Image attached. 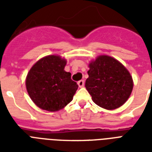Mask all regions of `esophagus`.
Wrapping results in <instances>:
<instances>
[{
  "instance_id": "obj_1",
  "label": "esophagus",
  "mask_w": 152,
  "mask_h": 152,
  "mask_svg": "<svg viewBox=\"0 0 152 152\" xmlns=\"http://www.w3.org/2000/svg\"><path fill=\"white\" fill-rule=\"evenodd\" d=\"M78 85L80 88H83V86H84V80H81L78 81Z\"/></svg>"
}]
</instances>
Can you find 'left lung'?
Returning <instances> with one entry per match:
<instances>
[{
  "mask_svg": "<svg viewBox=\"0 0 152 152\" xmlns=\"http://www.w3.org/2000/svg\"><path fill=\"white\" fill-rule=\"evenodd\" d=\"M85 87L93 102L106 110H114L127 101L133 81L129 72L118 60L101 55L89 64Z\"/></svg>",
  "mask_w": 152,
  "mask_h": 152,
  "instance_id": "8db88e82",
  "label": "left lung"
}]
</instances>
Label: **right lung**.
<instances>
[{
    "label": "right lung",
    "instance_id": "add662e5",
    "mask_svg": "<svg viewBox=\"0 0 152 152\" xmlns=\"http://www.w3.org/2000/svg\"><path fill=\"white\" fill-rule=\"evenodd\" d=\"M66 60L49 55L39 60L30 69L26 88L34 103L45 110L55 112L63 109L73 99L78 85L71 73L64 71Z\"/></svg>",
    "mask_w": 152,
    "mask_h": 152
}]
</instances>
